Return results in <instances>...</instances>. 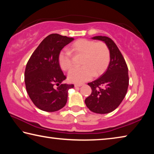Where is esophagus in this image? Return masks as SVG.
Wrapping results in <instances>:
<instances>
[{"mask_svg": "<svg viewBox=\"0 0 154 154\" xmlns=\"http://www.w3.org/2000/svg\"><path fill=\"white\" fill-rule=\"evenodd\" d=\"M82 86V84H75V87L77 88V87H81Z\"/></svg>", "mask_w": 154, "mask_h": 154, "instance_id": "1", "label": "esophagus"}]
</instances>
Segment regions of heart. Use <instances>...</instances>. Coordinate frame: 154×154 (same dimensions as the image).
Listing matches in <instances>:
<instances>
[{
  "instance_id": "b5f03b06",
  "label": "heart",
  "mask_w": 154,
  "mask_h": 154,
  "mask_svg": "<svg viewBox=\"0 0 154 154\" xmlns=\"http://www.w3.org/2000/svg\"><path fill=\"white\" fill-rule=\"evenodd\" d=\"M71 51L83 56L80 68H75L68 74L70 82L82 83L90 79L94 75L100 76L105 72L110 62V52L103 42L82 38L72 44ZM58 61L60 69L68 71L72 66L71 55L69 51H61L58 54Z\"/></svg>"
}]
</instances>
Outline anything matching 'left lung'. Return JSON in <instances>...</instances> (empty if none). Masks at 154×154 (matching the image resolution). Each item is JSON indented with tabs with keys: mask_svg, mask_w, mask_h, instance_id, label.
<instances>
[{
	"mask_svg": "<svg viewBox=\"0 0 154 154\" xmlns=\"http://www.w3.org/2000/svg\"><path fill=\"white\" fill-rule=\"evenodd\" d=\"M92 39L106 44L110 52V62L100 77L88 83L92 88V94L85 98V103L94 113H109L120 105L126 94L129 83L128 69L120 51L110 38L96 36Z\"/></svg>",
	"mask_w": 154,
	"mask_h": 154,
	"instance_id": "left-lung-1",
	"label": "left lung"
}]
</instances>
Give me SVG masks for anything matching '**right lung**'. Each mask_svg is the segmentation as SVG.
Masks as SVG:
<instances>
[{
    "mask_svg": "<svg viewBox=\"0 0 154 154\" xmlns=\"http://www.w3.org/2000/svg\"><path fill=\"white\" fill-rule=\"evenodd\" d=\"M74 38L51 34L44 38L26 64V88L36 107L47 112L57 111L67 102L68 91L74 85L62 83L66 79L59 66L58 57L62 49ZM58 86L55 88L54 85Z\"/></svg>",
    "mask_w": 154,
    "mask_h": 154,
    "instance_id": "obj_1",
    "label": "right lung"
}]
</instances>
